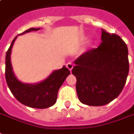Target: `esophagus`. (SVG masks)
Returning <instances> with one entry per match:
<instances>
[{"label": "esophagus", "mask_w": 134, "mask_h": 134, "mask_svg": "<svg viewBox=\"0 0 134 134\" xmlns=\"http://www.w3.org/2000/svg\"><path fill=\"white\" fill-rule=\"evenodd\" d=\"M66 67L69 69V71H71V70H72V68H73V67H74V65H73V63H68L66 64Z\"/></svg>", "instance_id": "obj_1"}]
</instances>
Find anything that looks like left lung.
Masks as SVG:
<instances>
[{"mask_svg": "<svg viewBox=\"0 0 134 134\" xmlns=\"http://www.w3.org/2000/svg\"><path fill=\"white\" fill-rule=\"evenodd\" d=\"M101 43L76 58L72 74L77 95L83 104L100 106L119 96L126 81L128 48L121 38L102 29Z\"/></svg>", "mask_w": 134, "mask_h": 134, "instance_id": "8db88e82", "label": "left lung"}]
</instances>
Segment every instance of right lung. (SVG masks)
I'll return each instance as SVG.
<instances>
[{"label": "right lung", "mask_w": 134, "mask_h": 134, "mask_svg": "<svg viewBox=\"0 0 134 134\" xmlns=\"http://www.w3.org/2000/svg\"><path fill=\"white\" fill-rule=\"evenodd\" d=\"M39 29L29 28L20 34ZM16 38L17 36L13 40L5 55V74L8 86L15 98L25 106L35 108H46L52 106L56 102L58 90L70 74V71L64 66L61 69L53 71L45 81L38 84H25L18 81L13 74L10 63V52Z\"/></svg>", "instance_id": "right-lung-1"}]
</instances>
